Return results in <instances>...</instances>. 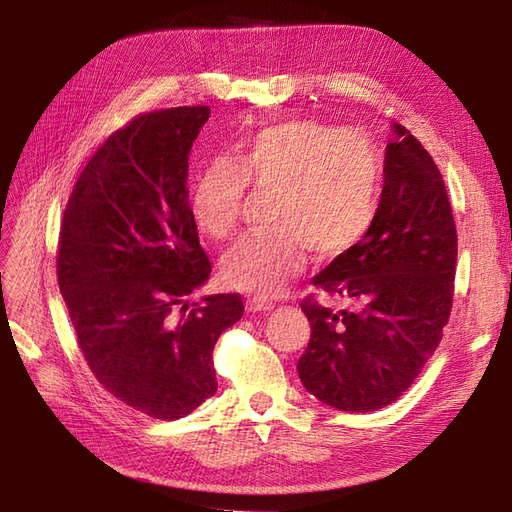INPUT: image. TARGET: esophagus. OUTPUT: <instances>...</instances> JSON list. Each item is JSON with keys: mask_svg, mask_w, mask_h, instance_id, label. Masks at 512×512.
Wrapping results in <instances>:
<instances>
[{"mask_svg": "<svg viewBox=\"0 0 512 512\" xmlns=\"http://www.w3.org/2000/svg\"><path fill=\"white\" fill-rule=\"evenodd\" d=\"M246 309L251 311V313H266V311L274 309V304L266 302V300H259V298H248L246 300Z\"/></svg>", "mask_w": 512, "mask_h": 512, "instance_id": "esophagus-1", "label": "esophagus"}]
</instances>
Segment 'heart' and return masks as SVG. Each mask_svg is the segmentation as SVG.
I'll return each mask as SVG.
<instances>
[{"instance_id":"1","label":"heart","mask_w":512,"mask_h":512,"mask_svg":"<svg viewBox=\"0 0 512 512\" xmlns=\"http://www.w3.org/2000/svg\"><path fill=\"white\" fill-rule=\"evenodd\" d=\"M248 186L274 195L270 236H244L221 259L231 287L276 296L302 264L345 255L367 236L382 195V154L358 130L300 120L268 126L240 145L238 160L218 158L197 178L191 212L199 231L227 238Z\"/></svg>"}]
</instances>
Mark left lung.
Wrapping results in <instances>:
<instances>
[{
	"label": "left lung",
	"mask_w": 512,
	"mask_h": 512,
	"mask_svg": "<svg viewBox=\"0 0 512 512\" xmlns=\"http://www.w3.org/2000/svg\"><path fill=\"white\" fill-rule=\"evenodd\" d=\"M457 227L442 173L401 124L386 148L375 223L313 285L352 304L332 311L302 300L311 339L298 360L304 388L343 412L397 401L435 354L448 324Z\"/></svg>",
	"instance_id": "left-lung-1"
}]
</instances>
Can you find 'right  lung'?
<instances>
[{
	"instance_id": "right-lung-1",
	"label": "right lung",
	"mask_w": 512,
	"mask_h": 512,
	"mask_svg": "<svg viewBox=\"0 0 512 512\" xmlns=\"http://www.w3.org/2000/svg\"><path fill=\"white\" fill-rule=\"evenodd\" d=\"M208 107L141 113L100 145L68 197L57 281L98 384L158 420L216 392L212 352L244 313L240 294L188 306L208 281L188 203V152Z\"/></svg>"
}]
</instances>
